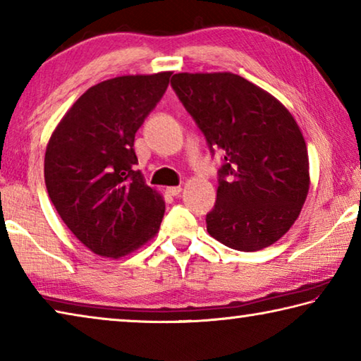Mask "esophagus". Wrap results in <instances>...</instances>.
Returning a JSON list of instances; mask_svg holds the SVG:
<instances>
[{"mask_svg": "<svg viewBox=\"0 0 361 361\" xmlns=\"http://www.w3.org/2000/svg\"><path fill=\"white\" fill-rule=\"evenodd\" d=\"M180 192H181V186L167 188V194H169V195H173V197H176V195H180Z\"/></svg>", "mask_w": 361, "mask_h": 361, "instance_id": "1", "label": "esophagus"}]
</instances>
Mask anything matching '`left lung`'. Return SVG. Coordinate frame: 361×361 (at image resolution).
I'll use <instances>...</instances> for the list:
<instances>
[{"mask_svg":"<svg viewBox=\"0 0 361 361\" xmlns=\"http://www.w3.org/2000/svg\"><path fill=\"white\" fill-rule=\"evenodd\" d=\"M172 87L204 133L221 151L216 204L207 231L239 252L277 242L309 192V157L288 109L271 94L232 73H178Z\"/></svg>","mask_w":361,"mask_h":361,"instance_id":"left-lung-1","label":"left lung"}]
</instances>
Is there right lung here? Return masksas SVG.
I'll return each mask as SVG.
<instances>
[{
    "mask_svg": "<svg viewBox=\"0 0 361 361\" xmlns=\"http://www.w3.org/2000/svg\"><path fill=\"white\" fill-rule=\"evenodd\" d=\"M172 73L119 76L79 97L47 143L46 188L68 229L94 253L119 258L154 237L162 195L135 170V133Z\"/></svg>",
    "mask_w": 361,
    "mask_h": 361,
    "instance_id": "1",
    "label": "right lung"
}]
</instances>
